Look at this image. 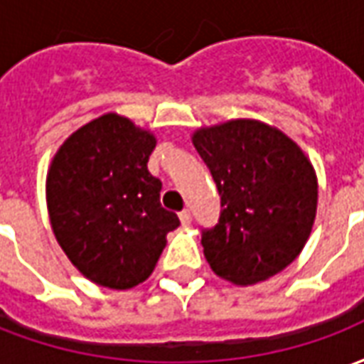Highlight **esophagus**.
I'll use <instances>...</instances> for the list:
<instances>
[{
  "instance_id": "34e87169",
  "label": "esophagus",
  "mask_w": 364,
  "mask_h": 364,
  "mask_svg": "<svg viewBox=\"0 0 364 364\" xmlns=\"http://www.w3.org/2000/svg\"><path fill=\"white\" fill-rule=\"evenodd\" d=\"M179 220H181L183 226H189V224H191V213H189V210H181V213H179Z\"/></svg>"
}]
</instances>
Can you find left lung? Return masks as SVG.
I'll list each match as a JSON object with an SVG mask.
<instances>
[{
  "instance_id": "left-lung-1",
  "label": "left lung",
  "mask_w": 364,
  "mask_h": 364,
  "mask_svg": "<svg viewBox=\"0 0 364 364\" xmlns=\"http://www.w3.org/2000/svg\"><path fill=\"white\" fill-rule=\"evenodd\" d=\"M193 144L220 195L218 222L200 237L214 273L253 284L290 265L318 205L316 175L302 150L257 120L200 128Z\"/></svg>"
}]
</instances>
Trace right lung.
<instances>
[{"label":"right lung","instance_id":"1","mask_svg":"<svg viewBox=\"0 0 364 364\" xmlns=\"http://www.w3.org/2000/svg\"><path fill=\"white\" fill-rule=\"evenodd\" d=\"M156 138L119 114H103L68 138L52 161L46 200L70 261L90 281L132 289L151 274L177 214L159 205L148 171Z\"/></svg>","mask_w":364,"mask_h":364}]
</instances>
